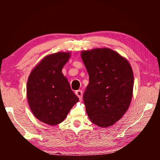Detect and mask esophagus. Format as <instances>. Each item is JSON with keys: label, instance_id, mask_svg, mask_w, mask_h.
<instances>
[{"label": "esophagus", "instance_id": "obj_1", "mask_svg": "<svg viewBox=\"0 0 160 160\" xmlns=\"http://www.w3.org/2000/svg\"><path fill=\"white\" fill-rule=\"evenodd\" d=\"M76 95L78 96V98H79L80 100H82V97H83V93H82V90H77L76 91Z\"/></svg>", "mask_w": 160, "mask_h": 160}]
</instances>
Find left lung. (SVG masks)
<instances>
[{"instance_id":"left-lung-1","label":"left lung","mask_w":160,"mask_h":160,"mask_svg":"<svg viewBox=\"0 0 160 160\" xmlns=\"http://www.w3.org/2000/svg\"><path fill=\"white\" fill-rule=\"evenodd\" d=\"M81 57L89 78L83 97L87 115L96 125H113L127 112L132 100V67L109 48L84 50Z\"/></svg>"}]
</instances>
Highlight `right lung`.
<instances>
[{
    "instance_id": "right-lung-1",
    "label": "right lung",
    "mask_w": 160,
    "mask_h": 160,
    "mask_svg": "<svg viewBox=\"0 0 160 160\" xmlns=\"http://www.w3.org/2000/svg\"><path fill=\"white\" fill-rule=\"evenodd\" d=\"M70 58L68 52L49 54L33 68L28 77L27 98L30 110L37 119L49 125L64 121L78 101L62 73Z\"/></svg>"
}]
</instances>
